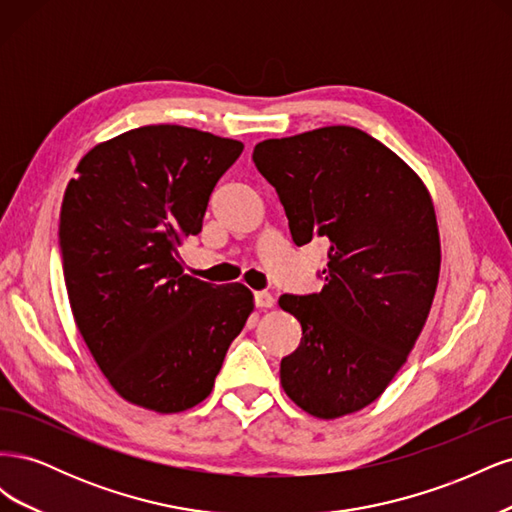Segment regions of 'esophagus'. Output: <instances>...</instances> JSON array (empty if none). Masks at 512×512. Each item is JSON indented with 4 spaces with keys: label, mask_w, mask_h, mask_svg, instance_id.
<instances>
[{
    "label": "esophagus",
    "mask_w": 512,
    "mask_h": 512,
    "mask_svg": "<svg viewBox=\"0 0 512 512\" xmlns=\"http://www.w3.org/2000/svg\"><path fill=\"white\" fill-rule=\"evenodd\" d=\"M254 303H256V307H260V309H267V307H273L275 299H273L271 292L260 290V292H254Z\"/></svg>",
    "instance_id": "34e87169"
}]
</instances>
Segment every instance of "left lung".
<instances>
[{"label":"left lung","mask_w":512,"mask_h":512,"mask_svg":"<svg viewBox=\"0 0 512 512\" xmlns=\"http://www.w3.org/2000/svg\"><path fill=\"white\" fill-rule=\"evenodd\" d=\"M252 160L282 200L292 241L329 245L322 290L280 297L303 329L280 365L284 391L318 418L361 410L406 363L436 294L429 192L389 147L350 126L269 138Z\"/></svg>","instance_id":"obj_1"}]
</instances>
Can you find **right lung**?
Instances as JSON below:
<instances>
[{
    "label": "right lung",
    "mask_w": 512,
    "mask_h": 512,
    "mask_svg": "<svg viewBox=\"0 0 512 512\" xmlns=\"http://www.w3.org/2000/svg\"><path fill=\"white\" fill-rule=\"evenodd\" d=\"M243 143L145 126L91 149L59 215L68 299L89 352L130 404L162 414L203 401L254 309L243 284L183 275L215 183Z\"/></svg>",
    "instance_id": "right-lung-1"
}]
</instances>
